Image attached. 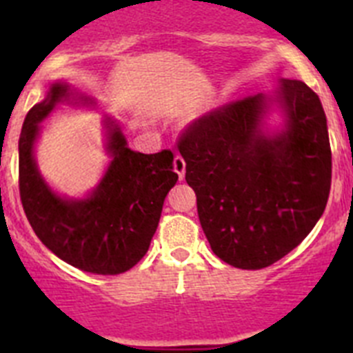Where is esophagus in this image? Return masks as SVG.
Segmentation results:
<instances>
[{
	"instance_id": "esophagus-1",
	"label": "esophagus",
	"mask_w": 353,
	"mask_h": 353,
	"mask_svg": "<svg viewBox=\"0 0 353 353\" xmlns=\"http://www.w3.org/2000/svg\"><path fill=\"white\" fill-rule=\"evenodd\" d=\"M173 168H174V171H176V174H179V179L182 180L183 174H185V161H183L182 155H174Z\"/></svg>"
}]
</instances>
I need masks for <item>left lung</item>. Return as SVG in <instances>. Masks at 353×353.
<instances>
[{
  "label": "left lung",
  "instance_id": "left-lung-1",
  "mask_svg": "<svg viewBox=\"0 0 353 353\" xmlns=\"http://www.w3.org/2000/svg\"><path fill=\"white\" fill-rule=\"evenodd\" d=\"M277 101L285 117L269 133L264 117ZM185 180L215 256L258 270L297 248L322 217L330 192V155L322 102L305 83L281 79L263 93L217 108L179 139Z\"/></svg>",
  "mask_w": 353,
  "mask_h": 353
}]
</instances>
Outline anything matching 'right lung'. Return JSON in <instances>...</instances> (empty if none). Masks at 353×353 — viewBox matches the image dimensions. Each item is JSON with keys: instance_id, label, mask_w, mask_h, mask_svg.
Segmentation results:
<instances>
[{"instance_id": "obj_1", "label": "right lung", "mask_w": 353, "mask_h": 353, "mask_svg": "<svg viewBox=\"0 0 353 353\" xmlns=\"http://www.w3.org/2000/svg\"><path fill=\"white\" fill-rule=\"evenodd\" d=\"M67 83H52L46 99L28 111L19 138V192L24 214L42 244L84 272L117 276L146 254L162 205L179 174L173 154H141L111 118H105V150L111 155L99 185L86 198L56 194L40 174L35 150L40 123L58 104H76ZM81 101L92 102L88 97Z\"/></svg>"}]
</instances>
